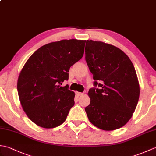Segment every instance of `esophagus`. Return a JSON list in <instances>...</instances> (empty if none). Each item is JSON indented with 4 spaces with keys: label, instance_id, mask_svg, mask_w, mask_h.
Instances as JSON below:
<instances>
[{
    "label": "esophagus",
    "instance_id": "obj_1",
    "mask_svg": "<svg viewBox=\"0 0 156 156\" xmlns=\"http://www.w3.org/2000/svg\"><path fill=\"white\" fill-rule=\"evenodd\" d=\"M83 94L82 92H76V95L78 96V97H80V96H82Z\"/></svg>",
    "mask_w": 156,
    "mask_h": 156
}]
</instances>
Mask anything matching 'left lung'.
Here are the masks:
<instances>
[{
    "label": "left lung",
    "instance_id": "obj_1",
    "mask_svg": "<svg viewBox=\"0 0 156 156\" xmlns=\"http://www.w3.org/2000/svg\"><path fill=\"white\" fill-rule=\"evenodd\" d=\"M86 61L94 86L85 108L89 121L105 131L121 128L130 120L140 98V88L133 63L121 49L102 41L87 40ZM101 81L102 84H98Z\"/></svg>",
    "mask_w": 156,
    "mask_h": 156
}]
</instances>
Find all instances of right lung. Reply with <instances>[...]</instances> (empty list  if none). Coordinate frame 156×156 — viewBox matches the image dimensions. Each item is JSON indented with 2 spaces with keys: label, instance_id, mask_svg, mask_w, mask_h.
I'll return each mask as SVG.
<instances>
[{
  "label": "right lung",
  "instance_id": "1",
  "mask_svg": "<svg viewBox=\"0 0 156 156\" xmlns=\"http://www.w3.org/2000/svg\"><path fill=\"white\" fill-rule=\"evenodd\" d=\"M85 43L63 39L45 44L29 57L20 72V102L29 119L39 127L62 125L74 105V92L60 84L68 80L69 68L83 56Z\"/></svg>",
  "mask_w": 156,
  "mask_h": 156
}]
</instances>
